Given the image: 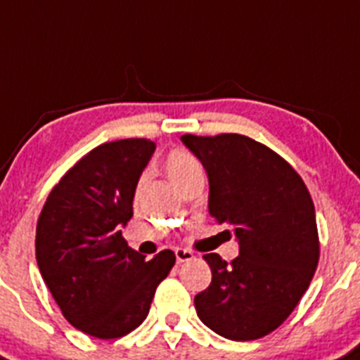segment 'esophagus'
I'll use <instances>...</instances> for the list:
<instances>
[{"label": "esophagus", "instance_id": "34e87169", "mask_svg": "<svg viewBox=\"0 0 360 360\" xmlns=\"http://www.w3.org/2000/svg\"><path fill=\"white\" fill-rule=\"evenodd\" d=\"M176 261L177 263H184V261H190L193 259V252L191 250H186V248H176Z\"/></svg>", "mask_w": 360, "mask_h": 360}]
</instances>
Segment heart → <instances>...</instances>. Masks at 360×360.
Segmentation results:
<instances>
[{
    "label": "heart",
    "instance_id": "b5f03b06",
    "mask_svg": "<svg viewBox=\"0 0 360 360\" xmlns=\"http://www.w3.org/2000/svg\"><path fill=\"white\" fill-rule=\"evenodd\" d=\"M165 174L174 184V188H179L184 181L202 176V167L195 156H191L186 150L176 149L165 158Z\"/></svg>",
    "mask_w": 360,
    "mask_h": 360
}]
</instances>
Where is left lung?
<instances>
[{
    "mask_svg": "<svg viewBox=\"0 0 360 360\" xmlns=\"http://www.w3.org/2000/svg\"><path fill=\"white\" fill-rule=\"evenodd\" d=\"M181 140L207 174L210 214L240 245L231 264L202 256L213 277L195 297L197 316L221 338H263L293 312L320 259L307 186L284 158L243 134Z\"/></svg>",
    "mask_w": 360,
    "mask_h": 360,
    "instance_id": "8db88e82",
    "label": "left lung"
}]
</instances>
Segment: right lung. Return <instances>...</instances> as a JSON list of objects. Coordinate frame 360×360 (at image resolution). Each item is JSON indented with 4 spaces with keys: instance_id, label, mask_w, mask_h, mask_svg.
Listing matches in <instances>:
<instances>
[{
    "instance_id": "obj_1",
    "label": "right lung",
    "mask_w": 360,
    "mask_h": 360,
    "mask_svg": "<svg viewBox=\"0 0 360 360\" xmlns=\"http://www.w3.org/2000/svg\"><path fill=\"white\" fill-rule=\"evenodd\" d=\"M156 143L126 139L83 156L49 193L37 221L39 270L62 314L92 338L117 339L142 325L156 288L176 263L150 261L122 236Z\"/></svg>"
}]
</instances>
